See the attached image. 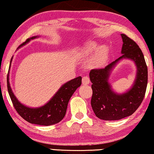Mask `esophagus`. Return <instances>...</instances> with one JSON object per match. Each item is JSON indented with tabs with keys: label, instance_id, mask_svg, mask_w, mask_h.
Here are the masks:
<instances>
[{
	"label": "esophagus",
	"instance_id": "34e87169",
	"mask_svg": "<svg viewBox=\"0 0 154 154\" xmlns=\"http://www.w3.org/2000/svg\"><path fill=\"white\" fill-rule=\"evenodd\" d=\"M89 83H90L89 77L87 76H85L82 78V84H84V85H86V84H88Z\"/></svg>",
	"mask_w": 154,
	"mask_h": 154
}]
</instances>
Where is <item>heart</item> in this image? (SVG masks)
<instances>
[{
	"mask_svg": "<svg viewBox=\"0 0 154 154\" xmlns=\"http://www.w3.org/2000/svg\"><path fill=\"white\" fill-rule=\"evenodd\" d=\"M95 55L92 58L91 65L94 67L103 66L107 59V50L105 47H100L94 42H89L84 47L82 51V55L88 58Z\"/></svg>",
	"mask_w": 154,
	"mask_h": 154,
	"instance_id": "heart-1",
	"label": "heart"
}]
</instances>
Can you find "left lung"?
I'll use <instances>...</instances> for the list:
<instances>
[{"label":"left lung","mask_w":154,"mask_h":154,"mask_svg":"<svg viewBox=\"0 0 154 154\" xmlns=\"http://www.w3.org/2000/svg\"><path fill=\"white\" fill-rule=\"evenodd\" d=\"M121 35L123 40L121 56L105 68L94 69L89 73L93 84L92 109L97 117L105 121L120 120L132 115L141 105L146 89L148 70L142 51L135 41L125 34ZM123 59L133 60L137 72L131 88L119 94L112 89L109 78L113 68Z\"/></svg>","instance_id":"1"}]
</instances>
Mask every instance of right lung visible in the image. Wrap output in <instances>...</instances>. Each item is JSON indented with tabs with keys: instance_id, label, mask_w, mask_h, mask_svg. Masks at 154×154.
Wrapping results in <instances>:
<instances>
[{
	"instance_id": "right-lung-1",
	"label": "right lung",
	"mask_w": 154,
	"mask_h": 154,
	"mask_svg": "<svg viewBox=\"0 0 154 154\" xmlns=\"http://www.w3.org/2000/svg\"><path fill=\"white\" fill-rule=\"evenodd\" d=\"M39 36H33L27 39L18 48L29 43L31 40L38 38ZM12 57L10 60L11 64ZM10 70V69H9ZM8 90L12 104L18 114L28 122L33 124L41 125H51L60 122L66 115L68 102L71 96L74 94L78 87L82 84V77L75 78L66 82L60 86L52 98L48 103L41 107L32 108L23 105L14 96L10 86L9 82V73L8 75Z\"/></svg>"
}]
</instances>
